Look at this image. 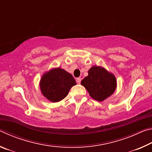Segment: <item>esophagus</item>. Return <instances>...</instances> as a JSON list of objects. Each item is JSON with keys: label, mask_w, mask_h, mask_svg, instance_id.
I'll list each match as a JSON object with an SVG mask.
<instances>
[{"label": "esophagus", "mask_w": 152, "mask_h": 152, "mask_svg": "<svg viewBox=\"0 0 152 152\" xmlns=\"http://www.w3.org/2000/svg\"><path fill=\"white\" fill-rule=\"evenodd\" d=\"M80 82H81V78H76V82L78 84H80Z\"/></svg>", "instance_id": "34e87169"}]
</instances>
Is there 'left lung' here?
I'll list each match as a JSON object with an SVG mask.
<instances>
[{"label":"left lung","instance_id":"1","mask_svg":"<svg viewBox=\"0 0 152 152\" xmlns=\"http://www.w3.org/2000/svg\"><path fill=\"white\" fill-rule=\"evenodd\" d=\"M88 75L81 81L92 99L102 102L114 93L117 80L114 74L102 66H94L89 69Z\"/></svg>","mask_w":152,"mask_h":152}]
</instances>
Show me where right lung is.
Masks as SVG:
<instances>
[{
  "label": "right lung",
  "mask_w": 152,
  "mask_h": 152,
  "mask_svg": "<svg viewBox=\"0 0 152 152\" xmlns=\"http://www.w3.org/2000/svg\"><path fill=\"white\" fill-rule=\"evenodd\" d=\"M76 82L71 74L60 67L52 68L43 74L39 87L42 94L52 102L63 100Z\"/></svg>",
  "instance_id": "1"
}]
</instances>
